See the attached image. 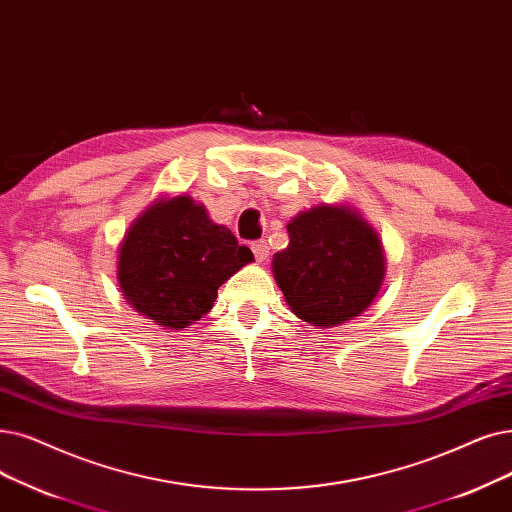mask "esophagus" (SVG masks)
I'll return each mask as SVG.
<instances>
[{
  "instance_id": "34e87169",
  "label": "esophagus",
  "mask_w": 512,
  "mask_h": 512,
  "mask_svg": "<svg viewBox=\"0 0 512 512\" xmlns=\"http://www.w3.org/2000/svg\"><path fill=\"white\" fill-rule=\"evenodd\" d=\"M251 251H253L257 261H265L270 255V244H268V240H263V238L255 240V242H251Z\"/></svg>"
}]
</instances>
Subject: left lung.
Returning <instances> with one entry per match:
<instances>
[{
	"label": "left lung",
	"mask_w": 512,
	"mask_h": 512,
	"mask_svg": "<svg viewBox=\"0 0 512 512\" xmlns=\"http://www.w3.org/2000/svg\"><path fill=\"white\" fill-rule=\"evenodd\" d=\"M291 242L274 255V276L295 314L337 326L372 303L385 276L381 242L347 207H314L286 226Z\"/></svg>",
	"instance_id": "left-lung-1"
}]
</instances>
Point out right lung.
Masks as SVG:
<instances>
[{"mask_svg": "<svg viewBox=\"0 0 512 512\" xmlns=\"http://www.w3.org/2000/svg\"><path fill=\"white\" fill-rule=\"evenodd\" d=\"M251 261V249L215 226L205 207L175 196L129 228L119 253V284L140 314L167 328H188L213 307L217 288Z\"/></svg>", "mask_w": 512, "mask_h": 512, "instance_id": "add662e5", "label": "right lung"}]
</instances>
